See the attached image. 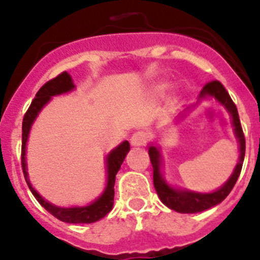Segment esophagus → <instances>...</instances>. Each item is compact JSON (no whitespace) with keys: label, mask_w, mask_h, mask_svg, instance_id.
<instances>
[{"label":"esophagus","mask_w":260,"mask_h":260,"mask_svg":"<svg viewBox=\"0 0 260 260\" xmlns=\"http://www.w3.org/2000/svg\"><path fill=\"white\" fill-rule=\"evenodd\" d=\"M147 142V135L143 132H137L132 135V139H130V143L134 147H142L144 146Z\"/></svg>","instance_id":"esophagus-1"}]
</instances>
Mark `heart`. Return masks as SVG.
<instances>
[{"label":"heart","mask_w":260,"mask_h":260,"mask_svg":"<svg viewBox=\"0 0 260 260\" xmlns=\"http://www.w3.org/2000/svg\"><path fill=\"white\" fill-rule=\"evenodd\" d=\"M160 88H161V89H164V88H165V84H162V86L160 87Z\"/></svg>","instance_id":"1"}]
</instances>
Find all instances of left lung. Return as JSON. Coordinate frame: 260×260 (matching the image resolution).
Instances as JSON below:
<instances>
[{
    "label": "left lung",
    "instance_id": "left-lung-1",
    "mask_svg": "<svg viewBox=\"0 0 260 260\" xmlns=\"http://www.w3.org/2000/svg\"><path fill=\"white\" fill-rule=\"evenodd\" d=\"M207 96H212L221 105H224L225 109L228 110L232 117V125L234 127V134L240 143V160L234 168L233 173L229 177V180L220 187L212 192H197L190 191L186 189H176L173 186L168 185L167 181L161 174V153H160V147H156L151 144L148 148V155H150L151 164L153 168V186H155L156 192L162 203L169 207L171 210L180 213H197L206 211L208 208L213 207L216 204L221 203L232 189L237 182L240 177L241 169H242L243 158H245V135H243L242 127H241L240 117H238V110L233 100L231 99L226 89L224 88L219 80H212L208 82L202 89L199 99H204Z\"/></svg>",
    "mask_w": 260,
    "mask_h": 260
}]
</instances>
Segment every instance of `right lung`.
Here are the masks:
<instances>
[{"instance_id":"obj_1","label":"right lung","mask_w":260,"mask_h":260,"mask_svg":"<svg viewBox=\"0 0 260 260\" xmlns=\"http://www.w3.org/2000/svg\"><path fill=\"white\" fill-rule=\"evenodd\" d=\"M75 88L73 79H71L70 74H68L66 71L57 75L56 78L50 79L49 82L41 87L36 93V98L32 100L31 105H29L28 110L24 114L22 123V169L26 182L28 185L29 190L34 194L39 203L45 208L49 213H52L54 217L63 222H70V224H91V222L99 221L103 219L104 216L112 211L113 207V199H114V182H116V174L121 168V164L125 160L126 155L130 151V144L127 141L122 142V143L117 146L109 155L107 156V186L103 194L99 197L96 201L92 203H89L88 206L84 207H57L54 204L49 203L45 201L34 187H32L31 182L28 180V173H27V162H26V144L27 139H28L29 130L36 119L38 114L40 113V110L50 102V99L53 96L62 95V93L70 92Z\"/></svg>"}]
</instances>
